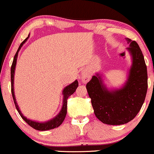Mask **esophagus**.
<instances>
[{
	"label": "esophagus",
	"instance_id": "34e87169",
	"mask_svg": "<svg viewBox=\"0 0 154 154\" xmlns=\"http://www.w3.org/2000/svg\"><path fill=\"white\" fill-rule=\"evenodd\" d=\"M91 77H92V74H91L90 71L84 70L82 72L81 79H82V81L84 82V83H87V82H88L89 81H90Z\"/></svg>",
	"mask_w": 154,
	"mask_h": 154
}]
</instances>
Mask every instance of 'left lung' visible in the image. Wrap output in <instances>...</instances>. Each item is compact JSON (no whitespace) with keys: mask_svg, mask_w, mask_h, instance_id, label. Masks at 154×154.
<instances>
[{"mask_svg":"<svg viewBox=\"0 0 154 154\" xmlns=\"http://www.w3.org/2000/svg\"><path fill=\"white\" fill-rule=\"evenodd\" d=\"M128 41L130 45L127 49L132 57V65L123 88L109 91L97 74L86 86L95 116L108 125H122L133 120L146 96L148 72L143 52L136 41Z\"/></svg>","mask_w":154,"mask_h":154,"instance_id":"1","label":"left lung"}]
</instances>
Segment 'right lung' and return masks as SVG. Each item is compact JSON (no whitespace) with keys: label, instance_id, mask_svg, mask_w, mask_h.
<instances>
[{"label":"right lung","instance_id":"obj_1","mask_svg":"<svg viewBox=\"0 0 154 154\" xmlns=\"http://www.w3.org/2000/svg\"><path fill=\"white\" fill-rule=\"evenodd\" d=\"M28 37L26 39H25V40L22 42L20 45V47L18 48V50L16 53V54L14 55V59H13L12 64H11V94H12L13 100H14V105H15L16 109H17V112H19L20 115L21 117L31 127H32L34 129L38 130V131H47L53 129V128H55L59 127L61 124L62 123V122L64 121V118H65L66 115H67V99L68 97L70 96L72 94L74 93L76 88L79 86V82H78L77 80H75V82H72V84L68 85L67 87H66L63 90V95H64V100H63V106H62V108L61 112H59V115H57L55 118H54L53 120H50V121L45 122V123H38V122L32 121V120H29V119L26 118V117H24L23 115V114L21 113L20 110L19 109V107H18L17 102H16L15 96H14V69H15L16 66V62H17V54L18 52H19L20 49L21 48V47L23 46L25 42H26V40L28 39Z\"/></svg>","mask_w":154,"mask_h":154}]
</instances>
